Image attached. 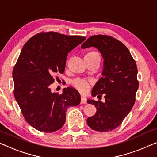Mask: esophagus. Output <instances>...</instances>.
<instances>
[{
  "mask_svg": "<svg viewBox=\"0 0 157 157\" xmlns=\"http://www.w3.org/2000/svg\"><path fill=\"white\" fill-rule=\"evenodd\" d=\"M86 103H87V101H86V98L81 96V104H86Z\"/></svg>",
  "mask_w": 157,
  "mask_h": 157,
  "instance_id": "34e87169",
  "label": "esophagus"
}]
</instances>
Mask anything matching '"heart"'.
I'll return each mask as SVG.
<instances>
[{
	"label": "heart",
	"mask_w": 157,
	"mask_h": 157,
	"mask_svg": "<svg viewBox=\"0 0 157 157\" xmlns=\"http://www.w3.org/2000/svg\"><path fill=\"white\" fill-rule=\"evenodd\" d=\"M85 56H98L100 57L99 54L98 52L95 51H90L88 52L87 54H86ZM72 86L74 88H76L77 90H78L82 94H86L89 90L90 88V83L88 82L87 80L83 78H76L74 81H72Z\"/></svg>",
	"instance_id": "obj_1"
}]
</instances>
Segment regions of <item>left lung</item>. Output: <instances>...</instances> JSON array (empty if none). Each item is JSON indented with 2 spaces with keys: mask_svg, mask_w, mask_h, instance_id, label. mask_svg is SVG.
Returning <instances> with one entry per match:
<instances>
[{
  "mask_svg": "<svg viewBox=\"0 0 157 157\" xmlns=\"http://www.w3.org/2000/svg\"><path fill=\"white\" fill-rule=\"evenodd\" d=\"M90 47H96L104 59L103 76L93 88L92 95H103L105 102L88 100L97 111L88 118L87 124L95 131H110L122 124L135 103L139 88L137 64L125 45L112 36H91L81 48Z\"/></svg>",
  "mask_w": 157,
  "mask_h": 157,
  "instance_id": "left-lung-1",
  "label": "left lung"
}]
</instances>
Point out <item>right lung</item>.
Listing matches in <instances>:
<instances>
[{
    "label": "right lung",
    "instance_id": "right-lung-1",
    "mask_svg": "<svg viewBox=\"0 0 157 157\" xmlns=\"http://www.w3.org/2000/svg\"><path fill=\"white\" fill-rule=\"evenodd\" d=\"M56 32L36 34L22 47L13 71L14 96L22 114L30 125L44 132H53L65 123L68 107L81 102L74 88L62 94L52 93L56 74H63L68 53L86 40Z\"/></svg>",
    "mask_w": 157,
    "mask_h": 157
}]
</instances>
